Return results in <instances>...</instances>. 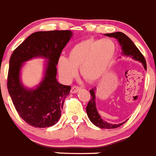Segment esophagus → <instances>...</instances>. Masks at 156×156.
Returning <instances> with one entry per match:
<instances>
[{"instance_id":"esophagus-1","label":"esophagus","mask_w":156,"mask_h":156,"mask_svg":"<svg viewBox=\"0 0 156 156\" xmlns=\"http://www.w3.org/2000/svg\"><path fill=\"white\" fill-rule=\"evenodd\" d=\"M80 90V87H77V86H73L72 88H71V94H76V93H77L78 91Z\"/></svg>"}]
</instances>
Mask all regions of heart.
Returning <instances> with one entry per match:
<instances>
[{
  "instance_id": "b5f03b06",
  "label": "heart",
  "mask_w": 156,
  "mask_h": 156,
  "mask_svg": "<svg viewBox=\"0 0 156 156\" xmlns=\"http://www.w3.org/2000/svg\"><path fill=\"white\" fill-rule=\"evenodd\" d=\"M117 47L109 38H87L75 44L68 58L61 56L57 62L58 71L65 81H70L80 68L81 76L90 83L99 80L108 72L116 55Z\"/></svg>"
}]
</instances>
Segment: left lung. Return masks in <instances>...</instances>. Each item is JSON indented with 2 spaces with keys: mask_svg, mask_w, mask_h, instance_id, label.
Returning <instances> with one entry per match:
<instances>
[{
  "mask_svg": "<svg viewBox=\"0 0 156 156\" xmlns=\"http://www.w3.org/2000/svg\"><path fill=\"white\" fill-rule=\"evenodd\" d=\"M104 35L116 38L121 47V50H122L121 54H122V55L129 57V58H132L134 60L141 62L143 65L145 70H146L147 66L145 57L141 53L139 49L137 48L136 45L134 44V42L125 34L120 32V31H117V32H114V33L104 34ZM96 90H97L96 87L93 88L92 90H90L91 98L90 100L89 103H88L87 106L86 108L87 114L90 121L94 125H96V126L100 128H103V129L117 128L121 126V125H122L123 124H125V121L120 123V124H111V123H108L105 121L101 118L100 114L98 113V109H97V106H96Z\"/></svg>",
  "mask_w": 156,
  "mask_h": 156,
  "instance_id": "1",
  "label": "left lung"
}]
</instances>
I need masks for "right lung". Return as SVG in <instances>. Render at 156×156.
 Listing matches in <instances>:
<instances>
[{
    "mask_svg": "<svg viewBox=\"0 0 156 156\" xmlns=\"http://www.w3.org/2000/svg\"><path fill=\"white\" fill-rule=\"evenodd\" d=\"M73 36L66 31H36L30 35L11 55L9 62L8 90L17 112L28 125L48 128L61 117L70 86L57 81V62L64 47ZM35 58L46 59L44 77L34 88L24 87L20 79L24 62Z\"/></svg>",
    "mask_w": 156,
    "mask_h": 156,
    "instance_id": "add662e5",
    "label": "right lung"
}]
</instances>
